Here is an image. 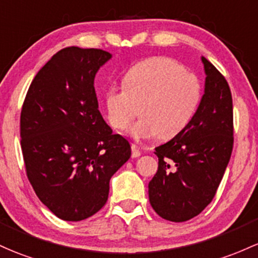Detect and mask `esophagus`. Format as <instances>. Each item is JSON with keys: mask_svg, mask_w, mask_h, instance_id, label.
Returning <instances> with one entry per match:
<instances>
[{"mask_svg": "<svg viewBox=\"0 0 258 258\" xmlns=\"http://www.w3.org/2000/svg\"><path fill=\"white\" fill-rule=\"evenodd\" d=\"M131 149H132V158H138L141 155V151L140 148H138L136 144H132L131 146Z\"/></svg>", "mask_w": 258, "mask_h": 258, "instance_id": "esophagus-1", "label": "esophagus"}]
</instances>
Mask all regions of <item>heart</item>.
Instances as JSON below:
<instances>
[{
  "instance_id": "b5f03b06",
  "label": "heart",
  "mask_w": 258,
  "mask_h": 258,
  "mask_svg": "<svg viewBox=\"0 0 258 258\" xmlns=\"http://www.w3.org/2000/svg\"><path fill=\"white\" fill-rule=\"evenodd\" d=\"M201 101V83L194 73L169 57L147 58L127 71L122 88L105 93L109 122L126 130L138 114L143 116L131 128L137 140H170L187 127Z\"/></svg>"
}]
</instances>
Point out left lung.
Listing matches in <instances>:
<instances>
[{"label": "left lung", "mask_w": 258, "mask_h": 258, "mask_svg": "<svg viewBox=\"0 0 258 258\" xmlns=\"http://www.w3.org/2000/svg\"><path fill=\"white\" fill-rule=\"evenodd\" d=\"M202 62L205 94L187 127L155 148L158 171L148 185L153 209L175 223L198 216L212 202L233 152L230 88L203 56Z\"/></svg>", "instance_id": "left-lung-1"}]
</instances>
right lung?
Wrapping results in <instances>:
<instances>
[{
	"instance_id": "obj_1",
	"label": "right lung",
	"mask_w": 258,
	"mask_h": 258,
	"mask_svg": "<svg viewBox=\"0 0 258 258\" xmlns=\"http://www.w3.org/2000/svg\"><path fill=\"white\" fill-rule=\"evenodd\" d=\"M111 53L71 46L34 77L21 112L27 176L39 200L62 220L79 222L104 207L112 175L131 157L99 111L94 78Z\"/></svg>"
}]
</instances>
